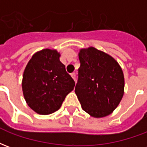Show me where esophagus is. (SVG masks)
<instances>
[{"label":"esophagus","mask_w":147,"mask_h":147,"mask_svg":"<svg viewBox=\"0 0 147 147\" xmlns=\"http://www.w3.org/2000/svg\"><path fill=\"white\" fill-rule=\"evenodd\" d=\"M71 76L72 77V79H73L75 81H76V73H75V72H73V73L71 74Z\"/></svg>","instance_id":"1"}]
</instances>
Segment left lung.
<instances>
[{
  "label": "left lung",
  "instance_id": "8db88e82",
  "mask_svg": "<svg viewBox=\"0 0 147 147\" xmlns=\"http://www.w3.org/2000/svg\"><path fill=\"white\" fill-rule=\"evenodd\" d=\"M79 59L75 92L81 106L92 117H106L123 98V71L114 58L94 47L80 49Z\"/></svg>",
  "mask_w": 147,
  "mask_h": 147
}]
</instances>
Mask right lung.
Returning a JSON list of instances; mask_svg holds the SVG:
<instances>
[{
  "label": "right lung",
  "instance_id": "1",
  "mask_svg": "<svg viewBox=\"0 0 147 147\" xmlns=\"http://www.w3.org/2000/svg\"><path fill=\"white\" fill-rule=\"evenodd\" d=\"M60 53L45 49L32 56L23 76L24 98L37 113L48 115L61 108L75 81L60 61Z\"/></svg>",
  "mask_w": 147,
  "mask_h": 147
}]
</instances>
